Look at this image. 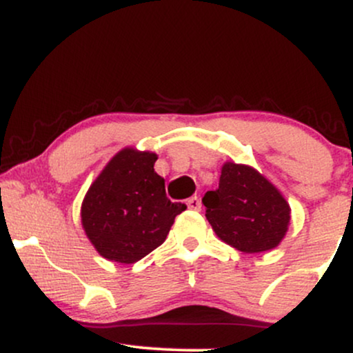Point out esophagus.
I'll use <instances>...</instances> for the list:
<instances>
[{
  "label": "esophagus",
  "instance_id": "34e87169",
  "mask_svg": "<svg viewBox=\"0 0 353 353\" xmlns=\"http://www.w3.org/2000/svg\"><path fill=\"white\" fill-rule=\"evenodd\" d=\"M188 208L192 209V210H201L202 204H201V199L197 196L190 197V199H188Z\"/></svg>",
  "mask_w": 353,
  "mask_h": 353
}]
</instances>
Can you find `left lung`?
<instances>
[{
    "label": "left lung",
    "instance_id": "1",
    "mask_svg": "<svg viewBox=\"0 0 353 353\" xmlns=\"http://www.w3.org/2000/svg\"><path fill=\"white\" fill-rule=\"evenodd\" d=\"M202 204L217 236L247 254L277 247L290 222L282 194L249 165L225 163L219 189L208 190Z\"/></svg>",
    "mask_w": 353,
    "mask_h": 353
}]
</instances>
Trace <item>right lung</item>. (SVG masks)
<instances>
[{
    "mask_svg": "<svg viewBox=\"0 0 353 353\" xmlns=\"http://www.w3.org/2000/svg\"><path fill=\"white\" fill-rule=\"evenodd\" d=\"M157 156L123 149L92 182L81 221L96 250L121 264H134L168 237L188 205L171 202L164 179L154 172Z\"/></svg>",
    "mask_w": 353,
    "mask_h": 353,
    "instance_id": "obj_1",
    "label": "right lung"
}]
</instances>
